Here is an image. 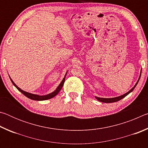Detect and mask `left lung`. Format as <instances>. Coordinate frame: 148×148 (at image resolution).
Segmentation results:
<instances>
[{"mask_svg":"<svg viewBox=\"0 0 148 148\" xmlns=\"http://www.w3.org/2000/svg\"><path fill=\"white\" fill-rule=\"evenodd\" d=\"M141 73H142V70H141V71H140L139 78H138V81L136 83V84L134 85V86L132 87V88L131 90H130V91H129L128 92H126V93H125L123 95H121V96L114 97V98H101V97H95V98L98 100L99 101H101L102 102H104V103H112V102H117V101H120V100L123 99L124 97L127 96V95H128L130 93V92H131L132 91H133V89L135 88V87L136 86V85L138 84V83L140 78V76H141Z\"/></svg>","mask_w":148,"mask_h":148,"instance_id":"1","label":"left lung"}]
</instances>
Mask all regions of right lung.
Returning a JSON list of instances; mask_svg holds the SVG:
<instances>
[{"label":"right lung","mask_w":148,"mask_h":148,"mask_svg":"<svg viewBox=\"0 0 148 148\" xmlns=\"http://www.w3.org/2000/svg\"><path fill=\"white\" fill-rule=\"evenodd\" d=\"M66 74H67V72L66 74H65V76L64 77V78L62 79V82L60 83V84L59 85V86L57 87V89L55 90L53 92H51V93L49 94H47L46 95H35V94H32V93H30V92H26L23 91V90H22L21 89H20L19 87H17L16 84L14 83L13 82V80L12 79V78L10 77V79L11 82H12V84H13L14 86L16 87V88L19 90V91L22 92L25 96H26L27 98H29L30 99H32V100H34V101H45V100H47V99H50L51 98H53L55 96H56V95L59 93V91H61V89H62V86H63V84H64V82L65 81V77L66 76Z\"/></svg>","instance_id":"obj_1"}]
</instances>
